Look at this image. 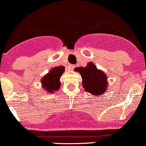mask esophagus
Listing matches in <instances>:
<instances>
[{
  "label": "esophagus",
  "mask_w": 146,
  "mask_h": 146,
  "mask_svg": "<svg viewBox=\"0 0 146 146\" xmlns=\"http://www.w3.org/2000/svg\"><path fill=\"white\" fill-rule=\"evenodd\" d=\"M69 69H70V70H73L74 69V65L70 64V65H69Z\"/></svg>",
  "instance_id": "34e87169"
}]
</instances>
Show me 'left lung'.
<instances>
[{"label": "left lung", "instance_id": "8db88e82", "mask_svg": "<svg viewBox=\"0 0 146 146\" xmlns=\"http://www.w3.org/2000/svg\"><path fill=\"white\" fill-rule=\"evenodd\" d=\"M74 71L81 74L82 85L86 92L99 97L106 92L108 86L107 75L98 70L94 62H88L85 67H76Z\"/></svg>", "mask_w": 146, "mask_h": 146}]
</instances>
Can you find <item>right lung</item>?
Instances as JSON below:
<instances>
[{
	"label": "right lung",
	"mask_w": 146,
	"mask_h": 146,
	"mask_svg": "<svg viewBox=\"0 0 146 146\" xmlns=\"http://www.w3.org/2000/svg\"><path fill=\"white\" fill-rule=\"evenodd\" d=\"M64 72V66H58L51 69L40 80L42 88L50 94L58 91L61 84L60 79Z\"/></svg>",
	"instance_id": "right-lung-1"
}]
</instances>
